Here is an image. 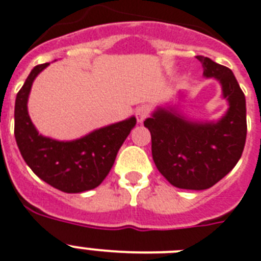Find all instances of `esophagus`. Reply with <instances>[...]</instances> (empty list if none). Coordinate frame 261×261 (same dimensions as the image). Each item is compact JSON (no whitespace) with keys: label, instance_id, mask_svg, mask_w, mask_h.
Returning <instances> with one entry per match:
<instances>
[{"label":"esophagus","instance_id":"obj_1","mask_svg":"<svg viewBox=\"0 0 261 261\" xmlns=\"http://www.w3.org/2000/svg\"><path fill=\"white\" fill-rule=\"evenodd\" d=\"M149 115V108L146 105H141L136 109V118H137V122H143L146 117Z\"/></svg>","mask_w":261,"mask_h":261}]
</instances>
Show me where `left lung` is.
Wrapping results in <instances>:
<instances>
[{"label":"left lung","instance_id":"1","mask_svg":"<svg viewBox=\"0 0 261 261\" xmlns=\"http://www.w3.org/2000/svg\"><path fill=\"white\" fill-rule=\"evenodd\" d=\"M204 77L217 80L228 111L217 121L188 118L176 105L157 107L144 121L152 137V157L173 187L203 191L238 164L247 137L245 96L231 69L197 56Z\"/></svg>","mask_w":261,"mask_h":261}]
</instances>
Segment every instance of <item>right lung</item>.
<instances>
[{"label":"right lung","instance_id":"right-lung-1","mask_svg":"<svg viewBox=\"0 0 261 261\" xmlns=\"http://www.w3.org/2000/svg\"><path fill=\"white\" fill-rule=\"evenodd\" d=\"M49 64L34 66L19 89L14 107V136L21 156L41 180L66 193H81L104 181L118 149L136 125V117L94 129L70 141L40 135L28 113L34 79Z\"/></svg>","mask_w":261,"mask_h":261}]
</instances>
